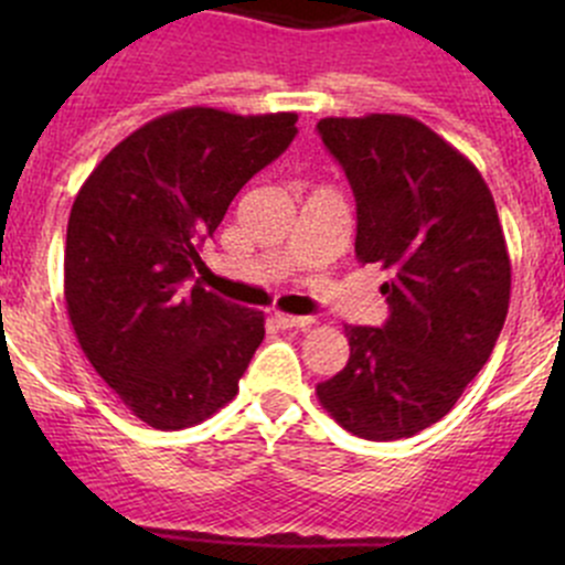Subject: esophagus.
I'll use <instances>...</instances> for the list:
<instances>
[{
    "label": "esophagus",
    "instance_id": "obj_1",
    "mask_svg": "<svg viewBox=\"0 0 565 565\" xmlns=\"http://www.w3.org/2000/svg\"><path fill=\"white\" fill-rule=\"evenodd\" d=\"M276 324L278 328H311L315 319L311 317H295V315H284V311H276Z\"/></svg>",
    "mask_w": 565,
    "mask_h": 565
}]
</instances>
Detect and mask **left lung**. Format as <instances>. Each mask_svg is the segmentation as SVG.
Instances as JSON below:
<instances>
[{
  "label": "left lung",
  "mask_w": 565,
  "mask_h": 565,
  "mask_svg": "<svg viewBox=\"0 0 565 565\" xmlns=\"http://www.w3.org/2000/svg\"><path fill=\"white\" fill-rule=\"evenodd\" d=\"M358 207L355 254L377 262L391 317L344 324L350 361L317 385L330 418L363 440H402L451 413L509 315L511 259L481 172L407 114L317 122Z\"/></svg>",
  "instance_id": "1"
}]
</instances>
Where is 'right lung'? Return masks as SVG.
I'll return each instance as SVG.
<instances>
[{"label": "right lung", "instance_id": "obj_1", "mask_svg": "<svg viewBox=\"0 0 565 565\" xmlns=\"http://www.w3.org/2000/svg\"><path fill=\"white\" fill-rule=\"evenodd\" d=\"M295 111L177 108L119 141L76 193L67 317L95 372L152 429H188L230 404L265 339L262 311L185 281L237 191L295 139Z\"/></svg>", "mask_w": 565, "mask_h": 565}]
</instances>
